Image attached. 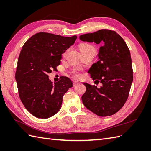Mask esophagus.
I'll return each mask as SVG.
<instances>
[{"mask_svg": "<svg viewBox=\"0 0 151 151\" xmlns=\"http://www.w3.org/2000/svg\"><path fill=\"white\" fill-rule=\"evenodd\" d=\"M78 81H73V85H74V86H76V85H77L78 84Z\"/></svg>", "mask_w": 151, "mask_h": 151, "instance_id": "obj_1", "label": "esophagus"}]
</instances>
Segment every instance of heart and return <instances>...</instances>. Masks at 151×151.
I'll return each mask as SVG.
<instances>
[{
    "label": "heart",
    "mask_w": 151,
    "mask_h": 151,
    "mask_svg": "<svg viewBox=\"0 0 151 151\" xmlns=\"http://www.w3.org/2000/svg\"><path fill=\"white\" fill-rule=\"evenodd\" d=\"M79 49L81 52H95V47L89 43H82L79 45ZM72 75L75 78H79L81 76L80 73H78L76 70H74L72 73Z\"/></svg>",
    "instance_id": "1"
}]
</instances>
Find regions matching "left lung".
<instances>
[{"label":"left lung","instance_id":"1","mask_svg":"<svg viewBox=\"0 0 151 151\" xmlns=\"http://www.w3.org/2000/svg\"><path fill=\"white\" fill-rule=\"evenodd\" d=\"M80 40L104 44L99 49V61L88 71L93 80L102 85L98 88L84 83L86 91L82 96V102L99 116H110L123 106L129 97L133 81L130 50L123 38L114 30L103 29L83 34Z\"/></svg>","mask_w":151,"mask_h":151}]
</instances>
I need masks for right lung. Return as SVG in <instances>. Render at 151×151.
<instances>
[{
	"instance_id": "add662e5",
	"label": "right lung",
	"mask_w": 151,
	"mask_h": 151,
	"mask_svg": "<svg viewBox=\"0 0 151 151\" xmlns=\"http://www.w3.org/2000/svg\"><path fill=\"white\" fill-rule=\"evenodd\" d=\"M76 37L39 32L22 46L15 80L21 101L34 116L47 119L55 115L62 106L64 94L73 87L68 77L61 76L58 82L53 83L48 73L60 65L62 54L73 45Z\"/></svg>"
}]
</instances>
